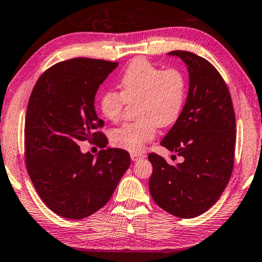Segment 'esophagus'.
<instances>
[{"label": "esophagus", "mask_w": 262, "mask_h": 262, "mask_svg": "<svg viewBox=\"0 0 262 262\" xmlns=\"http://www.w3.org/2000/svg\"><path fill=\"white\" fill-rule=\"evenodd\" d=\"M143 158H145V155L143 154H137V152H132L131 154V159L134 160V162H137V160L143 159Z\"/></svg>", "instance_id": "esophagus-1"}]
</instances>
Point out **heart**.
<instances>
[{
    "label": "heart",
    "instance_id": "b5f03b06",
    "mask_svg": "<svg viewBox=\"0 0 262 262\" xmlns=\"http://www.w3.org/2000/svg\"><path fill=\"white\" fill-rule=\"evenodd\" d=\"M120 91L106 90L99 97L102 115L117 122L126 102L138 99L135 122L124 123L111 132L115 146L142 151L155 138L157 126H170L182 114L186 98V80L178 69L162 70L145 58L135 59L118 82Z\"/></svg>",
    "mask_w": 262,
    "mask_h": 262
}]
</instances>
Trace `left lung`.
I'll return each mask as SVG.
<instances>
[{"mask_svg":"<svg viewBox=\"0 0 262 262\" xmlns=\"http://www.w3.org/2000/svg\"><path fill=\"white\" fill-rule=\"evenodd\" d=\"M168 55L187 66L190 88L182 114L160 144L184 162L173 166L163 157L148 155L154 168L148 188L164 211L191 219L211 208L231 179L235 115L226 83L210 62L190 51Z\"/></svg>","mask_w":262,"mask_h":262,"instance_id":"left-lung-1","label":"left lung"}]
</instances>
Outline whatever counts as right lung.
Returning a JSON list of instances; mask_svg holds the SVG:
<instances>
[{
	"instance_id": "add662e5",
	"label": "right lung",
	"mask_w": 262,
	"mask_h": 262,
	"mask_svg": "<svg viewBox=\"0 0 262 262\" xmlns=\"http://www.w3.org/2000/svg\"><path fill=\"white\" fill-rule=\"evenodd\" d=\"M117 62L72 58L44 71L27 107L24 156L29 177L43 203L68 219L86 218L112 196L130 166L128 152L82 154L79 142L105 147L107 138L95 110V96Z\"/></svg>"
}]
</instances>
